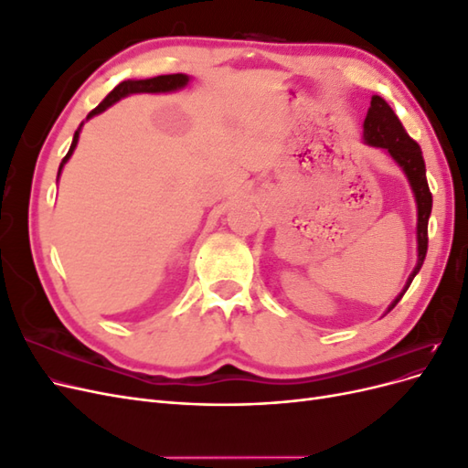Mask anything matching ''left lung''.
I'll list each match as a JSON object with an SVG mask.
<instances>
[{
	"mask_svg": "<svg viewBox=\"0 0 468 468\" xmlns=\"http://www.w3.org/2000/svg\"><path fill=\"white\" fill-rule=\"evenodd\" d=\"M363 138L367 144L387 150L392 155V160L402 167V172L410 181V187L414 191L416 205H418V263L414 267V271L410 273L402 292L396 296L392 304L388 306L387 313H390V310L400 303L404 292L410 287V282L414 281V277L418 275V271L423 265V260H426L428 220L431 215L433 199H431V191L426 179V162H423L420 144L416 140L410 138L400 119L394 115L392 107L380 95L371 97V107L367 111V117L363 122Z\"/></svg>",
	"mask_w": 468,
	"mask_h": 468,
	"instance_id": "obj_1",
	"label": "left lung"
}]
</instances>
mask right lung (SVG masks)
Masks as SVG:
<instances>
[{
  "label": "right lung",
  "mask_w": 468,
  "mask_h": 468,
  "mask_svg": "<svg viewBox=\"0 0 468 468\" xmlns=\"http://www.w3.org/2000/svg\"><path fill=\"white\" fill-rule=\"evenodd\" d=\"M189 83V76H186V74H167V76H155V78H148V80H126V81H121L119 86L112 90L101 103H99L90 115H88V119L86 121H90L91 117H95V115H99V112H103L107 107H111L112 103H117L119 99H122V97H126V95H131V93H169V91H177V90H181V88H186ZM83 124V122H81ZM81 124H80V129L74 133V140H72V146H69V150H68V154L64 155V160H62V164H60V167H58V177H60V174H62V167H64V164L69 160V155L74 154V150H76V146H78V138H80V131H81Z\"/></svg>",
  "instance_id": "1"
}]
</instances>
